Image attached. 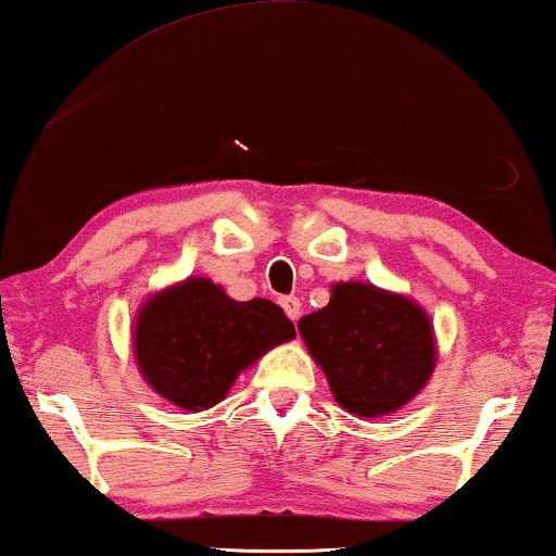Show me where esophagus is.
Returning <instances> with one entry per match:
<instances>
[{"instance_id": "34e87169", "label": "esophagus", "mask_w": 556, "mask_h": 556, "mask_svg": "<svg viewBox=\"0 0 556 556\" xmlns=\"http://www.w3.org/2000/svg\"><path fill=\"white\" fill-rule=\"evenodd\" d=\"M280 305H283L286 315L293 319V323H298L300 313H303V305H300V300L298 298H283V300H280Z\"/></svg>"}]
</instances>
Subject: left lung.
Returning <instances> with one entry per match:
<instances>
[{
	"label": "left lung",
	"mask_w": 556,
	"mask_h": 556,
	"mask_svg": "<svg viewBox=\"0 0 556 556\" xmlns=\"http://www.w3.org/2000/svg\"><path fill=\"white\" fill-rule=\"evenodd\" d=\"M298 332L334 401L356 417H383L420 395L437 366L430 315L413 298L364 280H339Z\"/></svg>",
	"instance_id": "8db88e82"
}]
</instances>
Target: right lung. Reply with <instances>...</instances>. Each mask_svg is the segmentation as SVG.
Wrapping results in <instances>:
<instances>
[{"instance_id":"obj_1","label":"right lung","mask_w":556,"mask_h":556,"mask_svg":"<svg viewBox=\"0 0 556 556\" xmlns=\"http://www.w3.org/2000/svg\"><path fill=\"white\" fill-rule=\"evenodd\" d=\"M295 325L266 298L239 303L210 278L190 276L149 295L134 317L131 352L146 383L180 410L222 403L241 371Z\"/></svg>"}]
</instances>
